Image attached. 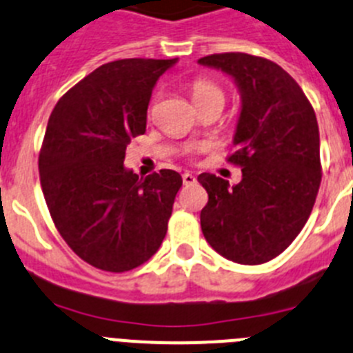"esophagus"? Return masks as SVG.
<instances>
[{"label":"esophagus","instance_id":"1","mask_svg":"<svg viewBox=\"0 0 353 353\" xmlns=\"http://www.w3.org/2000/svg\"><path fill=\"white\" fill-rule=\"evenodd\" d=\"M183 183L184 184H193V183H196V177L193 176V174H190V172H184L183 174Z\"/></svg>","mask_w":353,"mask_h":353}]
</instances>
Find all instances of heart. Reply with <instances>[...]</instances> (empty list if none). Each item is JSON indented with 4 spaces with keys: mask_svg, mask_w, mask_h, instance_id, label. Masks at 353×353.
I'll list each match as a JSON object with an SVG mask.
<instances>
[{
    "mask_svg": "<svg viewBox=\"0 0 353 353\" xmlns=\"http://www.w3.org/2000/svg\"><path fill=\"white\" fill-rule=\"evenodd\" d=\"M190 91H192V98L196 107L211 103V101H221V103L225 101V91L221 90V85L208 77H196L190 84ZM149 114H151V109H149ZM204 148V144L193 145V148H190V151H200Z\"/></svg>",
    "mask_w": 353,
    "mask_h": 353,
    "instance_id": "heart-1",
    "label": "heart"
}]
</instances>
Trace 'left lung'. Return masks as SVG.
<instances>
[{
  "mask_svg": "<svg viewBox=\"0 0 353 353\" xmlns=\"http://www.w3.org/2000/svg\"><path fill=\"white\" fill-rule=\"evenodd\" d=\"M199 63L236 79L243 109L227 161L243 170L234 188L204 172L200 211L205 241L232 262L265 263L283 253L306 225L322 181L315 110L301 85L274 61L221 52Z\"/></svg>",
  "mask_w": 353,
  "mask_h": 353,
  "instance_id": "1",
  "label": "left lung"
}]
</instances>
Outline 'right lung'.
<instances>
[{
    "instance_id": "1",
    "label": "right lung",
    "mask_w": 353,
    "mask_h": 353,
    "mask_svg": "<svg viewBox=\"0 0 353 353\" xmlns=\"http://www.w3.org/2000/svg\"><path fill=\"white\" fill-rule=\"evenodd\" d=\"M176 59L105 63L66 91L47 123L38 170L54 225L93 268L125 272L158 252L183 179L163 169L139 179L123 167L144 135L151 91Z\"/></svg>"
}]
</instances>
